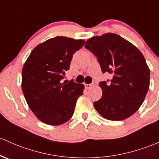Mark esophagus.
<instances>
[{"label":"esophagus","mask_w":159,"mask_h":159,"mask_svg":"<svg viewBox=\"0 0 159 159\" xmlns=\"http://www.w3.org/2000/svg\"><path fill=\"white\" fill-rule=\"evenodd\" d=\"M93 84H85L84 86H85V88H86L87 89H90L92 86H93Z\"/></svg>","instance_id":"obj_1"}]
</instances>
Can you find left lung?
<instances>
[{
    "label": "left lung",
    "instance_id": "left-lung-1",
    "mask_svg": "<svg viewBox=\"0 0 159 159\" xmlns=\"http://www.w3.org/2000/svg\"><path fill=\"white\" fill-rule=\"evenodd\" d=\"M84 48L97 57L102 73L111 76V80L99 82L102 96L93 102L96 110L111 121L131 116L142 105L149 88L150 71L143 55L114 33L92 37Z\"/></svg>",
    "mask_w": 159,
    "mask_h": 159
}]
</instances>
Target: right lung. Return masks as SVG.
I'll return each mask as SVG.
<instances>
[{"label":"right lung","mask_w":159,"mask_h":159,"mask_svg":"<svg viewBox=\"0 0 159 159\" xmlns=\"http://www.w3.org/2000/svg\"><path fill=\"white\" fill-rule=\"evenodd\" d=\"M84 40L56 37L38 44L31 51L22 71V89L28 105L43 123L60 125L73 116L77 99L84 86L73 81L62 82L73 54Z\"/></svg>","instance_id":"1"}]
</instances>
